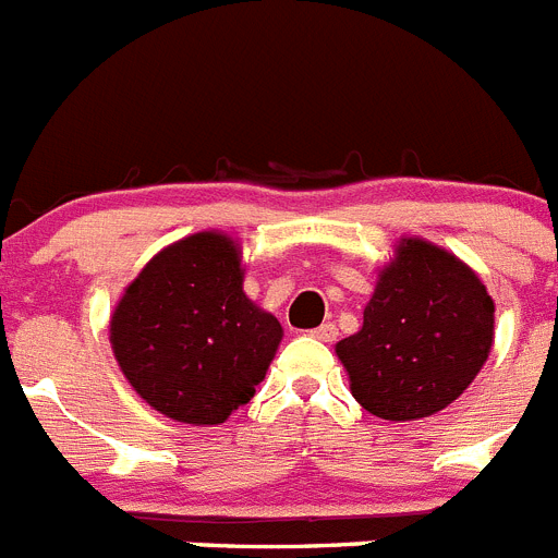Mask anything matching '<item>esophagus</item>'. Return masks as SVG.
Segmentation results:
<instances>
[{
  "mask_svg": "<svg viewBox=\"0 0 558 558\" xmlns=\"http://www.w3.org/2000/svg\"><path fill=\"white\" fill-rule=\"evenodd\" d=\"M313 338L324 340V343H332V340L338 338V327H335L332 322L322 324V327H318V329H313Z\"/></svg>",
  "mask_w": 558,
  "mask_h": 558,
  "instance_id": "34e87169",
  "label": "esophagus"
}]
</instances>
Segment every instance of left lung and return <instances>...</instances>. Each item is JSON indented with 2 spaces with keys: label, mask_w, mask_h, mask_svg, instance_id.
Instances as JSON below:
<instances>
[{
  "label": "left lung",
  "mask_w": 558,
  "mask_h": 558,
  "mask_svg": "<svg viewBox=\"0 0 558 558\" xmlns=\"http://www.w3.org/2000/svg\"><path fill=\"white\" fill-rule=\"evenodd\" d=\"M495 302L475 270L438 245L402 236L379 270L363 327L335 347L352 397L388 422L445 411L483 368Z\"/></svg>",
  "instance_id": "left-lung-1"
}]
</instances>
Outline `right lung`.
Wrapping results in <instances>:
<instances>
[{
	"mask_svg": "<svg viewBox=\"0 0 558 558\" xmlns=\"http://www.w3.org/2000/svg\"><path fill=\"white\" fill-rule=\"evenodd\" d=\"M108 332L122 374L153 411L220 425L265 379L282 324L245 295L236 240L198 231L142 268Z\"/></svg>",
	"mask_w": 558,
	"mask_h": 558,
	"instance_id": "add662e5",
	"label": "right lung"
}]
</instances>
